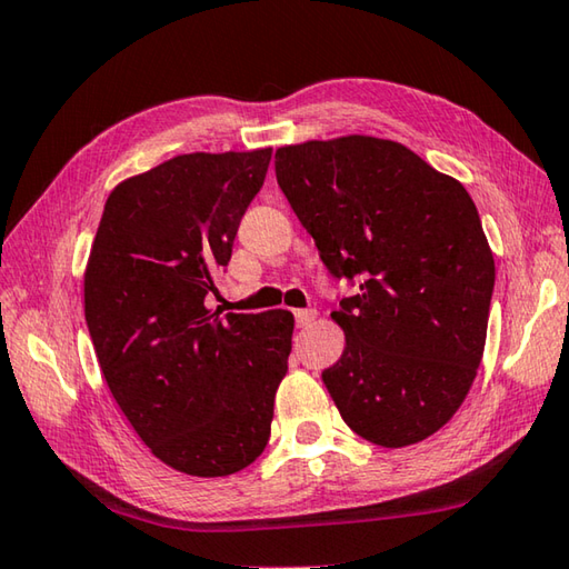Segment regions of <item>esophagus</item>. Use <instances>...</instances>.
I'll use <instances>...</instances> for the list:
<instances>
[{
	"label": "esophagus",
	"mask_w": 569,
	"mask_h": 569,
	"mask_svg": "<svg viewBox=\"0 0 569 569\" xmlns=\"http://www.w3.org/2000/svg\"><path fill=\"white\" fill-rule=\"evenodd\" d=\"M316 311L313 308H306V311H296V326L298 328H306V326H311L313 320H316Z\"/></svg>",
	"instance_id": "34e87169"
}]
</instances>
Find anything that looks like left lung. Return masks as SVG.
Listing matches in <instances>:
<instances>
[{
	"label": "left lung",
	"mask_w": 569,
	"mask_h": 569,
	"mask_svg": "<svg viewBox=\"0 0 569 569\" xmlns=\"http://www.w3.org/2000/svg\"><path fill=\"white\" fill-rule=\"evenodd\" d=\"M276 179L320 261L358 281L330 318L346 348L323 383L346 426L406 448L456 416L478 376L495 261L465 186L398 141L276 151Z\"/></svg>",
	"instance_id": "8db88e82"
}]
</instances>
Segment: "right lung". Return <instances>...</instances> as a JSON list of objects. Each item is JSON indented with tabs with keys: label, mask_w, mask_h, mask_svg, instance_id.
<instances>
[{
	"label": "right lung",
	"mask_w": 569,
	"mask_h": 569,
	"mask_svg": "<svg viewBox=\"0 0 569 569\" xmlns=\"http://www.w3.org/2000/svg\"><path fill=\"white\" fill-rule=\"evenodd\" d=\"M271 149L181 153L109 193L84 316L123 416L169 468L223 478L261 456L293 313L206 308Z\"/></svg>",
	"instance_id": "obj_1"
}]
</instances>
